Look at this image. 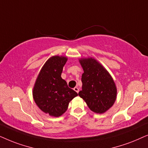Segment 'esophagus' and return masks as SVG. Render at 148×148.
<instances>
[{
  "label": "esophagus",
  "mask_w": 148,
  "mask_h": 148,
  "mask_svg": "<svg viewBox=\"0 0 148 148\" xmlns=\"http://www.w3.org/2000/svg\"><path fill=\"white\" fill-rule=\"evenodd\" d=\"M74 90H75L76 92H78H78H79V88H78V87H76H76L74 88Z\"/></svg>",
  "instance_id": "esophagus-1"
}]
</instances>
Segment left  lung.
Wrapping results in <instances>:
<instances>
[{"label":"left lung","mask_w":148,"mask_h":148,"mask_svg":"<svg viewBox=\"0 0 148 148\" xmlns=\"http://www.w3.org/2000/svg\"><path fill=\"white\" fill-rule=\"evenodd\" d=\"M79 62L83 69L82 90L78 95L86 102L95 113L107 112L116 99L117 88L108 70L92 58H80Z\"/></svg>","instance_id":"left-lung-1"}]
</instances>
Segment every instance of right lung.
I'll use <instances>...</instances> for the list:
<instances>
[{
	"mask_svg": "<svg viewBox=\"0 0 148 148\" xmlns=\"http://www.w3.org/2000/svg\"><path fill=\"white\" fill-rule=\"evenodd\" d=\"M67 60L66 56L51 57L41 68L33 87L35 103L51 116H62L68 110L70 101L78 95L61 76Z\"/></svg>",
	"mask_w": 148,
	"mask_h": 148,
	"instance_id": "right-lung-1",
	"label": "right lung"
}]
</instances>
